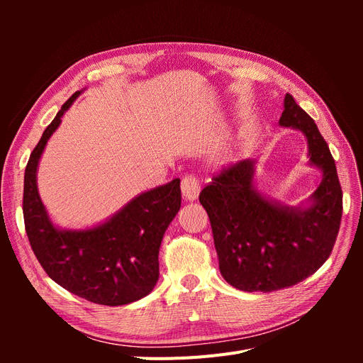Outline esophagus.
I'll return each mask as SVG.
<instances>
[{"label": "esophagus", "instance_id": "1", "mask_svg": "<svg viewBox=\"0 0 363 363\" xmlns=\"http://www.w3.org/2000/svg\"><path fill=\"white\" fill-rule=\"evenodd\" d=\"M182 194L186 201H194L199 199L200 183L194 177V175H184L182 179Z\"/></svg>", "mask_w": 363, "mask_h": 363}]
</instances>
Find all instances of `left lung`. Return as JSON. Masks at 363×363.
<instances>
[{"mask_svg":"<svg viewBox=\"0 0 363 363\" xmlns=\"http://www.w3.org/2000/svg\"><path fill=\"white\" fill-rule=\"evenodd\" d=\"M279 124L304 135L309 164L321 171L323 180L309 199L288 206L263 195L256 186L255 159L223 171L200 194L221 276L245 292L279 291L312 276L330 256L342 216L332 152L315 121L289 94Z\"/></svg>","mask_w":363,"mask_h":363,"instance_id":"left-lung-1","label":"left lung"}]
</instances>
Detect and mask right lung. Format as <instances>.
<instances>
[{"label": "right lung", "instance_id": "1", "mask_svg": "<svg viewBox=\"0 0 363 363\" xmlns=\"http://www.w3.org/2000/svg\"><path fill=\"white\" fill-rule=\"evenodd\" d=\"M82 92L62 106L31 152L24 175V223L31 250L51 280L87 301L123 306L156 286L162 239L180 211V179L136 195L92 227L54 224L40 200L38 168L50 138Z\"/></svg>", "mask_w": 363, "mask_h": 363}]
</instances>
